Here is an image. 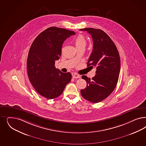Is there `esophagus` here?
I'll list each match as a JSON object with an SVG mask.
<instances>
[{
    "mask_svg": "<svg viewBox=\"0 0 146 146\" xmlns=\"http://www.w3.org/2000/svg\"><path fill=\"white\" fill-rule=\"evenodd\" d=\"M72 77H73V78H80V76L79 75H77L76 74H74L72 75Z\"/></svg>",
    "mask_w": 146,
    "mask_h": 146,
    "instance_id": "1",
    "label": "esophagus"
}]
</instances>
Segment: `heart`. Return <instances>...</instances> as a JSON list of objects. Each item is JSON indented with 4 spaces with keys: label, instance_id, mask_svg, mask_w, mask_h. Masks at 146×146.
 <instances>
[{
    "label": "heart",
    "instance_id": "1",
    "mask_svg": "<svg viewBox=\"0 0 146 146\" xmlns=\"http://www.w3.org/2000/svg\"><path fill=\"white\" fill-rule=\"evenodd\" d=\"M74 43L77 49L81 47L85 48L86 44V40L83 35L80 34L75 39Z\"/></svg>",
    "mask_w": 146,
    "mask_h": 146
}]
</instances>
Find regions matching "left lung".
I'll return each mask as SVG.
<instances>
[{"mask_svg": "<svg viewBox=\"0 0 146 146\" xmlns=\"http://www.w3.org/2000/svg\"><path fill=\"white\" fill-rule=\"evenodd\" d=\"M91 35L94 42L92 52L87 66H94L97 70L92 79L86 76V87L80 90L82 97L93 103L106 99L115 89L120 70V59L114 43L103 31L99 29H80Z\"/></svg>", "mask_w": 146, "mask_h": 146, "instance_id": "1", "label": "left lung"}]
</instances>
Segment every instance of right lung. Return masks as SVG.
<instances>
[{
	"mask_svg": "<svg viewBox=\"0 0 146 146\" xmlns=\"http://www.w3.org/2000/svg\"><path fill=\"white\" fill-rule=\"evenodd\" d=\"M75 34L51 27L38 35L29 49L27 61L29 80L38 93L47 99L60 96L71 81L70 73L57 69L55 63L61 55L64 41Z\"/></svg>",
	"mask_w": 146,
	"mask_h": 146,
	"instance_id": "add662e5",
	"label": "right lung"
}]
</instances>
